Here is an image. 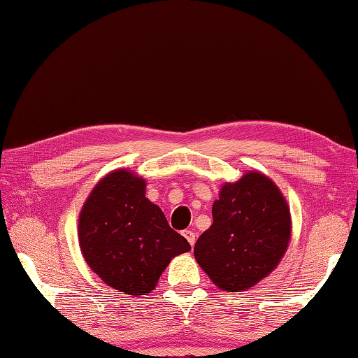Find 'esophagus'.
Instances as JSON below:
<instances>
[{"label":"esophagus","instance_id":"obj_1","mask_svg":"<svg viewBox=\"0 0 358 358\" xmlns=\"http://www.w3.org/2000/svg\"><path fill=\"white\" fill-rule=\"evenodd\" d=\"M183 237H185L187 241H189L191 246H194V243H196V234H194L192 230H185Z\"/></svg>","mask_w":358,"mask_h":358}]
</instances>
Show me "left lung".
Here are the masks:
<instances>
[{"label": "left lung", "instance_id": "8db88e82", "mask_svg": "<svg viewBox=\"0 0 358 358\" xmlns=\"http://www.w3.org/2000/svg\"><path fill=\"white\" fill-rule=\"evenodd\" d=\"M213 224L194 246L197 264L221 290L243 292L273 271L287 251L292 221L273 180L250 171L224 183Z\"/></svg>", "mask_w": 358, "mask_h": 358}]
</instances>
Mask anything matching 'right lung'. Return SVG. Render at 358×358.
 <instances>
[{"label": "right lung", "mask_w": 358, "mask_h": 358, "mask_svg": "<svg viewBox=\"0 0 358 358\" xmlns=\"http://www.w3.org/2000/svg\"><path fill=\"white\" fill-rule=\"evenodd\" d=\"M147 181L117 169L98 181L78 215V245L107 286L131 296L155 290L162 271L191 245L145 197Z\"/></svg>", "instance_id": "1"}]
</instances>
